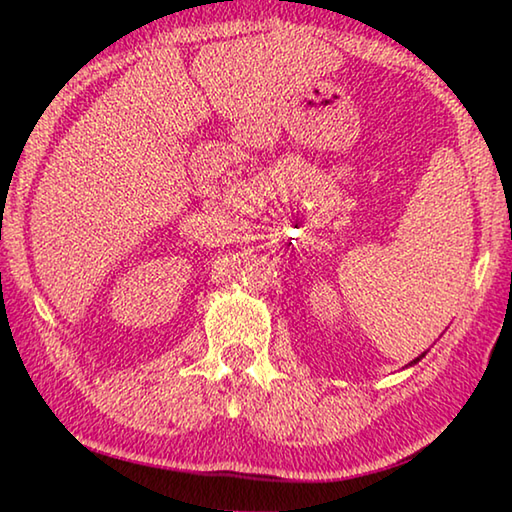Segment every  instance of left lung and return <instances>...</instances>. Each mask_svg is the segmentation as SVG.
Here are the masks:
<instances>
[{"label": "left lung", "instance_id": "1", "mask_svg": "<svg viewBox=\"0 0 512 512\" xmlns=\"http://www.w3.org/2000/svg\"><path fill=\"white\" fill-rule=\"evenodd\" d=\"M424 354H427V352H422V354H420V357H418V359H413V361H411V363H409V366H415V363H418V361H420V359H422V357H424Z\"/></svg>", "mask_w": 512, "mask_h": 512}]
</instances>
